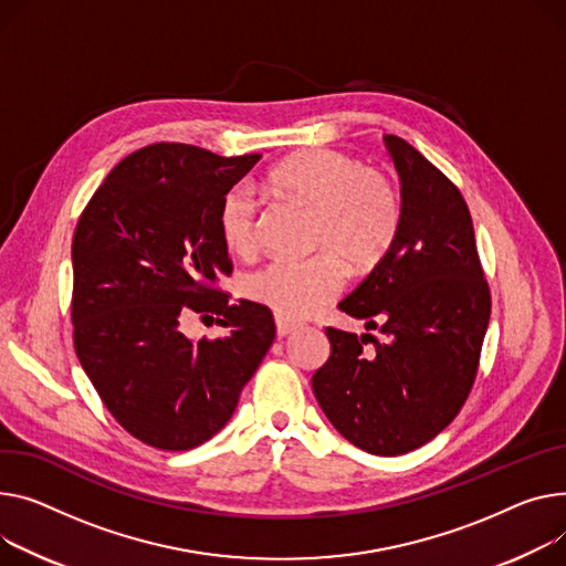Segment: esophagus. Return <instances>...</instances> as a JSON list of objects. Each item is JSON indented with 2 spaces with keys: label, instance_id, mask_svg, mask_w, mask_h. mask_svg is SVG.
Returning a JSON list of instances; mask_svg holds the SVG:
<instances>
[{
  "label": "esophagus",
  "instance_id": "34e87169",
  "mask_svg": "<svg viewBox=\"0 0 566 566\" xmlns=\"http://www.w3.org/2000/svg\"><path fill=\"white\" fill-rule=\"evenodd\" d=\"M275 327H277V336H289V334H293L300 325L293 323V321H289V318H284V316H275Z\"/></svg>",
  "mask_w": 566,
  "mask_h": 566
}]
</instances>
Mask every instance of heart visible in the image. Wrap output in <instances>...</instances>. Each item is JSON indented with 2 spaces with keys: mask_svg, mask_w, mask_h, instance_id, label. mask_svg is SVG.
<instances>
[{
  "mask_svg": "<svg viewBox=\"0 0 566 566\" xmlns=\"http://www.w3.org/2000/svg\"><path fill=\"white\" fill-rule=\"evenodd\" d=\"M266 181L275 193L312 209L314 248L327 252L305 261H273L245 282V293L277 316L300 321L321 312L342 291L338 258L350 271H368L387 256L400 230V196L385 172L327 147L282 159ZM218 232L232 254L250 256L256 250V205L245 188H232L220 200Z\"/></svg>",
  "mask_w": 566,
  "mask_h": 566,
  "instance_id": "heart-1",
  "label": "heart"
}]
</instances>
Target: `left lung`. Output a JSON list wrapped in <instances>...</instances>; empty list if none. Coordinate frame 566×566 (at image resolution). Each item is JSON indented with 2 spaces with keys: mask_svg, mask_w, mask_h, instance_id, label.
Wrapping results in <instances>:
<instances>
[{
  "mask_svg": "<svg viewBox=\"0 0 566 566\" xmlns=\"http://www.w3.org/2000/svg\"><path fill=\"white\" fill-rule=\"evenodd\" d=\"M385 145L400 179V230L387 256L338 303L368 329L382 322V342L327 327L329 359L314 373L312 389L353 446L402 455L434 439L462 409L492 297L458 186L407 140L387 134ZM364 343L374 348L366 352Z\"/></svg>",
  "mask_w": 566,
  "mask_h": 566,
  "instance_id": "8db88e82",
  "label": "left lung"
}]
</instances>
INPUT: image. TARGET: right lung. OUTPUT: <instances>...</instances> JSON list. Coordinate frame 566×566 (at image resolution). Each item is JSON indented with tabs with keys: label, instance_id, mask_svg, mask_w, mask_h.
Here are the masks:
<instances>
[{
	"label": "right lung",
	"instance_id": "1",
	"mask_svg": "<svg viewBox=\"0 0 566 566\" xmlns=\"http://www.w3.org/2000/svg\"><path fill=\"white\" fill-rule=\"evenodd\" d=\"M261 155L218 157L155 143L113 168L72 239L74 350L129 434L161 450L209 441L275 338L269 307L216 289L232 273L218 209ZM216 313L229 334L188 339L180 323Z\"/></svg>",
	"mask_w": 566,
	"mask_h": 566
}]
</instances>
